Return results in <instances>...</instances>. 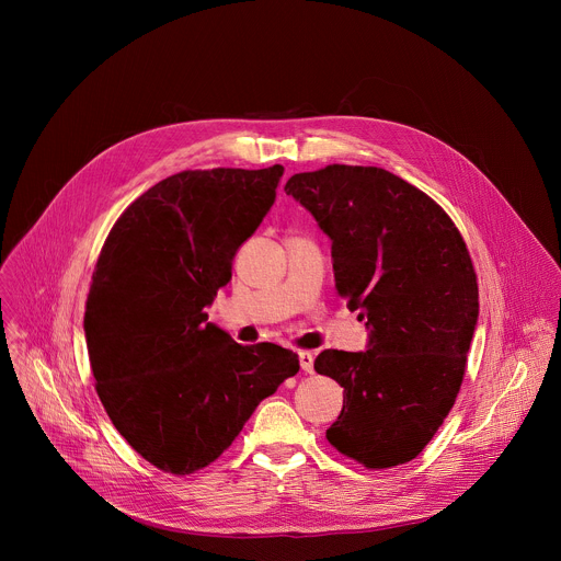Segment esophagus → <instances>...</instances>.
Returning a JSON list of instances; mask_svg holds the SVG:
<instances>
[{"instance_id":"esophagus-1","label":"esophagus","mask_w":561,"mask_h":561,"mask_svg":"<svg viewBox=\"0 0 561 561\" xmlns=\"http://www.w3.org/2000/svg\"><path fill=\"white\" fill-rule=\"evenodd\" d=\"M312 364H314V357H312V353H308V351H301V353H299V366H301V370H306V373H312Z\"/></svg>"}]
</instances>
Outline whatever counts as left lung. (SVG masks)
Listing matches in <instances>:
<instances>
[{
    "label": "left lung",
    "mask_w": 561,
    "mask_h": 561,
    "mask_svg": "<svg viewBox=\"0 0 561 561\" xmlns=\"http://www.w3.org/2000/svg\"><path fill=\"white\" fill-rule=\"evenodd\" d=\"M331 237L335 286L366 317V351H324L344 388L327 439L366 468L415 459L459 392L477 327L472 262L450 217L383 169L333 164L286 186Z\"/></svg>",
    "instance_id": "obj_1"
}]
</instances>
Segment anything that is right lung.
<instances>
[{
  "label": "right lung",
  "instance_id": "right-lung-1",
  "mask_svg": "<svg viewBox=\"0 0 561 561\" xmlns=\"http://www.w3.org/2000/svg\"><path fill=\"white\" fill-rule=\"evenodd\" d=\"M282 175L279 164L171 175L122 213L100 253L84 312L95 388L119 435L167 472L215 461L299 370L293 351L237 344L206 312Z\"/></svg>",
  "mask_w": 561,
  "mask_h": 561
}]
</instances>
